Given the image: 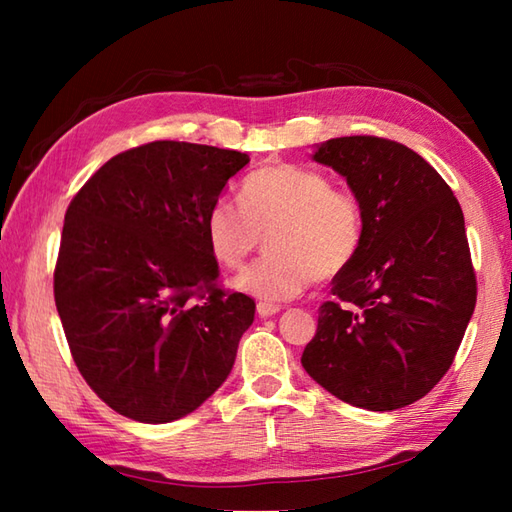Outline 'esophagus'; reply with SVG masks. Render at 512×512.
<instances>
[{"instance_id": "obj_1", "label": "esophagus", "mask_w": 512, "mask_h": 512, "mask_svg": "<svg viewBox=\"0 0 512 512\" xmlns=\"http://www.w3.org/2000/svg\"><path fill=\"white\" fill-rule=\"evenodd\" d=\"M281 310V306H275V303H266V301H259L257 303V314L262 319H268V317H273V314H277Z\"/></svg>"}]
</instances>
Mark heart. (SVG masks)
Wrapping results in <instances>:
<instances>
[{
  "label": "heart",
  "instance_id": "1",
  "mask_svg": "<svg viewBox=\"0 0 512 512\" xmlns=\"http://www.w3.org/2000/svg\"><path fill=\"white\" fill-rule=\"evenodd\" d=\"M239 202L215 200L204 235L217 264L239 270L268 237V255L235 277V288L264 301L299 297L314 279L330 281L354 262L363 211L352 193L332 189L325 173L273 162L242 182Z\"/></svg>",
  "mask_w": 512,
  "mask_h": 512
}]
</instances>
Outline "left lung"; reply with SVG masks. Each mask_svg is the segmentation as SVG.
Here are the masks:
<instances>
[{
  "label": "left lung",
  "mask_w": 512,
  "mask_h": 512,
  "mask_svg": "<svg viewBox=\"0 0 512 512\" xmlns=\"http://www.w3.org/2000/svg\"><path fill=\"white\" fill-rule=\"evenodd\" d=\"M312 160L347 180L363 242L334 277L336 301L319 308L301 365L354 407H407L447 374L475 310L460 202L427 160L394 140L330 138Z\"/></svg>",
  "instance_id": "left-lung-1"
}]
</instances>
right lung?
<instances>
[{
	"label": "right lung",
	"instance_id": "add662e5",
	"mask_svg": "<svg viewBox=\"0 0 512 512\" xmlns=\"http://www.w3.org/2000/svg\"><path fill=\"white\" fill-rule=\"evenodd\" d=\"M248 162L156 140L107 160L68 206L54 301L85 383L125 418L178 420L231 374L255 301L217 288L204 217Z\"/></svg>",
	"mask_w": 512,
	"mask_h": 512
}]
</instances>
